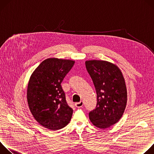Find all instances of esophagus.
Returning a JSON list of instances; mask_svg holds the SVG:
<instances>
[{
    "label": "esophagus",
    "mask_w": 154,
    "mask_h": 154,
    "mask_svg": "<svg viewBox=\"0 0 154 154\" xmlns=\"http://www.w3.org/2000/svg\"><path fill=\"white\" fill-rule=\"evenodd\" d=\"M75 105L76 106V107L77 108H80L82 106H83V101H80V102H77L75 103Z\"/></svg>",
    "instance_id": "esophagus-1"
}]
</instances>
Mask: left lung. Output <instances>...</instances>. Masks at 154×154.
Listing matches in <instances>:
<instances>
[{
  "instance_id": "8db88e82",
  "label": "left lung",
  "mask_w": 154,
  "mask_h": 154,
  "mask_svg": "<svg viewBox=\"0 0 154 154\" xmlns=\"http://www.w3.org/2000/svg\"><path fill=\"white\" fill-rule=\"evenodd\" d=\"M97 93V105L89 113L91 122L105 129L121 118L127 104V88L124 78L115 64L103 60L85 61Z\"/></svg>"
}]
</instances>
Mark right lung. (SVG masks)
Wrapping results in <instances>:
<instances>
[{"label": "right lung", "instance_id": "add662e5", "mask_svg": "<svg viewBox=\"0 0 154 154\" xmlns=\"http://www.w3.org/2000/svg\"><path fill=\"white\" fill-rule=\"evenodd\" d=\"M75 61L55 58L44 60L32 73L27 97L36 121L45 128L57 130L70 122L73 109L68 105L61 83Z\"/></svg>", "mask_w": 154, "mask_h": 154}]
</instances>
